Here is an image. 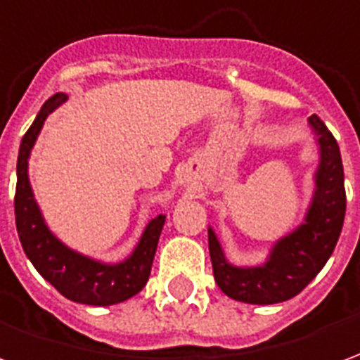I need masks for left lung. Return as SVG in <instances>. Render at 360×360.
<instances>
[{
  "label": "left lung",
  "instance_id": "obj_1",
  "mask_svg": "<svg viewBox=\"0 0 360 360\" xmlns=\"http://www.w3.org/2000/svg\"><path fill=\"white\" fill-rule=\"evenodd\" d=\"M309 121L320 144V165L316 191L304 224L279 239L268 262L257 268L229 264L216 235L208 229L214 278L219 289L235 301L274 304L299 295L324 268L340 239L347 204L340 146L318 115H312Z\"/></svg>",
  "mask_w": 360,
  "mask_h": 360
}]
</instances>
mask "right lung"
I'll use <instances>...</instances> for the list:
<instances>
[{"label":"right lung","mask_w":360,"mask_h":360,"mask_svg":"<svg viewBox=\"0 0 360 360\" xmlns=\"http://www.w3.org/2000/svg\"><path fill=\"white\" fill-rule=\"evenodd\" d=\"M65 100V94L51 96L20 141L15 191L17 233L28 260L63 297L82 304L108 307L131 299L146 285L165 216H158L150 221L133 255L119 264H102L92 258L82 257L79 252L67 249L63 243L51 235L44 224L30 188L28 156L46 117Z\"/></svg>","instance_id":"1"}]
</instances>
